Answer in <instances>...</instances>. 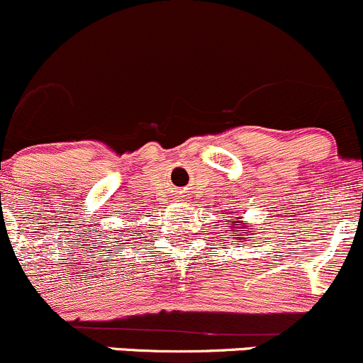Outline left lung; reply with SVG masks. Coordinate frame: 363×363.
<instances>
[{"mask_svg":"<svg viewBox=\"0 0 363 363\" xmlns=\"http://www.w3.org/2000/svg\"><path fill=\"white\" fill-rule=\"evenodd\" d=\"M235 225H238V228H240V224H235ZM242 229H245V225H242Z\"/></svg>","mask_w":363,"mask_h":363,"instance_id":"obj_1","label":"left lung"}]
</instances>
